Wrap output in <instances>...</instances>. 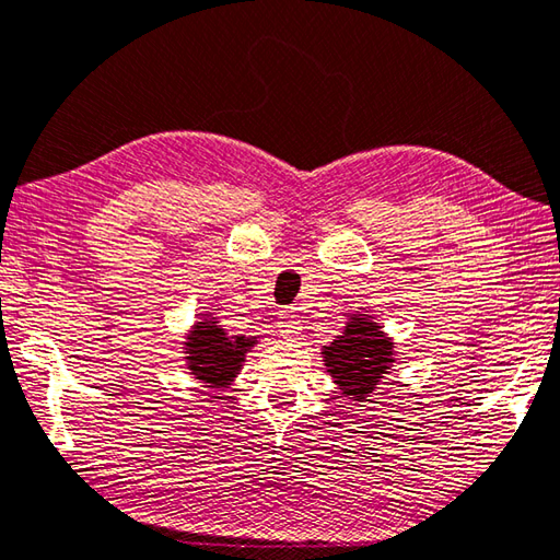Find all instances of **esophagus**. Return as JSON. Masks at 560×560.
<instances>
[{
    "label": "esophagus",
    "mask_w": 560,
    "mask_h": 560,
    "mask_svg": "<svg viewBox=\"0 0 560 560\" xmlns=\"http://www.w3.org/2000/svg\"><path fill=\"white\" fill-rule=\"evenodd\" d=\"M303 330V320L295 311H281L279 315V335L287 339H295Z\"/></svg>",
    "instance_id": "1"
}]
</instances>
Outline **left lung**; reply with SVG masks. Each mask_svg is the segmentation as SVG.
Wrapping results in <instances>:
<instances>
[{"instance_id": "obj_1", "label": "left lung", "mask_w": 560, "mask_h": 560, "mask_svg": "<svg viewBox=\"0 0 560 560\" xmlns=\"http://www.w3.org/2000/svg\"><path fill=\"white\" fill-rule=\"evenodd\" d=\"M393 339L376 320L366 315H349L345 332L323 347L327 374L335 378L347 398L364 402L376 390L381 378L390 374Z\"/></svg>"}]
</instances>
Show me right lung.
Returning a JSON list of instances; mask_svg holds the SVG:
<instances>
[{
  "label": "right lung",
  "mask_w": 560,
  "mask_h": 560,
  "mask_svg": "<svg viewBox=\"0 0 560 560\" xmlns=\"http://www.w3.org/2000/svg\"><path fill=\"white\" fill-rule=\"evenodd\" d=\"M255 345L257 337L228 335L218 325V317L206 315L203 320L194 323L189 335H186L184 359L196 381L206 383L208 388H228Z\"/></svg>",
  "instance_id": "obj_1"
}]
</instances>
